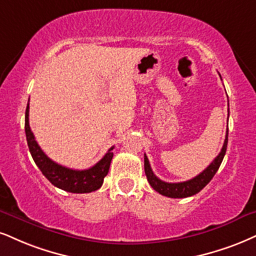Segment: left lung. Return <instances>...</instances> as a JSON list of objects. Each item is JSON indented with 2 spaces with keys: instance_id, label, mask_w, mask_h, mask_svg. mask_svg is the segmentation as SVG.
<instances>
[{
  "instance_id": "8db88e82",
  "label": "left lung",
  "mask_w": 256,
  "mask_h": 256,
  "mask_svg": "<svg viewBox=\"0 0 256 256\" xmlns=\"http://www.w3.org/2000/svg\"><path fill=\"white\" fill-rule=\"evenodd\" d=\"M226 144H228V129H226V140L224 144H223L222 150H220L218 156L215 158V160H214L203 172L200 173L198 176H196L194 178L182 182H166L158 178V176L153 173L152 168H150L148 158L146 154H144V173H146L147 180L156 192H159L160 194L166 196V197L170 198H185L198 194V192L203 190L205 186L209 184L211 179L214 178V176L216 174V172L218 171L223 158L226 156Z\"/></svg>"
}]
</instances>
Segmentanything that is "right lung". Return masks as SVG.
Masks as SVG:
<instances>
[{"label":"right lung","instance_id":"add662e5","mask_svg":"<svg viewBox=\"0 0 256 256\" xmlns=\"http://www.w3.org/2000/svg\"><path fill=\"white\" fill-rule=\"evenodd\" d=\"M30 103L27 104L26 116H24V132H26L27 144L34 162L39 167L42 174L56 188L62 190L72 192V194H89L96 191L102 186L104 176L108 174L110 162L114 156L110 148L108 153L100 160L96 165L88 170H72L59 165L50 159L36 141L30 127Z\"/></svg>","mask_w":256,"mask_h":256}]
</instances>
